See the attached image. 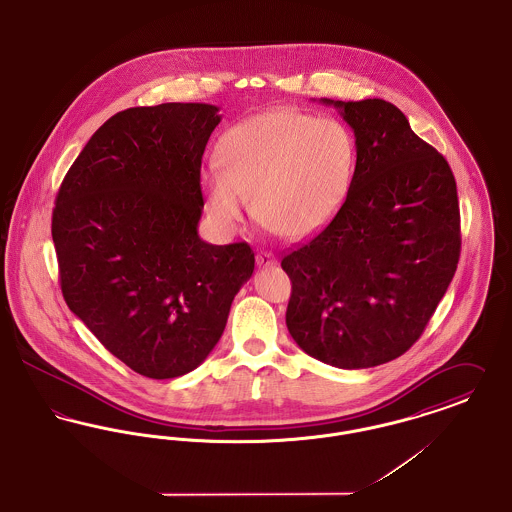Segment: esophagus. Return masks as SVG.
<instances>
[{"instance_id":"34e87169","label":"esophagus","mask_w":512,"mask_h":512,"mask_svg":"<svg viewBox=\"0 0 512 512\" xmlns=\"http://www.w3.org/2000/svg\"><path fill=\"white\" fill-rule=\"evenodd\" d=\"M255 261H257V265H259V267H263V269L276 265V259H274V255L269 253V251H259V253H257V257H255Z\"/></svg>"}]
</instances>
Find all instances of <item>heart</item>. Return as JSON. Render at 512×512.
<instances>
[{"mask_svg": "<svg viewBox=\"0 0 512 512\" xmlns=\"http://www.w3.org/2000/svg\"><path fill=\"white\" fill-rule=\"evenodd\" d=\"M354 166V143L342 123L278 108L224 133L216 168L201 174V187L216 226H238L251 199L253 214L274 234L303 240L340 211Z\"/></svg>", "mask_w": 512, "mask_h": 512, "instance_id": "obj_1", "label": "heart"}]
</instances>
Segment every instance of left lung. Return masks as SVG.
Returning a JSON list of instances; mask_svg holds the SVG:
<instances>
[{
    "label": "left lung",
    "instance_id": "obj_1",
    "mask_svg": "<svg viewBox=\"0 0 512 512\" xmlns=\"http://www.w3.org/2000/svg\"><path fill=\"white\" fill-rule=\"evenodd\" d=\"M321 102L352 127L358 158L331 224L280 263L292 280L286 325L315 360L375 367L412 348L451 284L456 181L391 102Z\"/></svg>",
    "mask_w": 512,
    "mask_h": 512
}]
</instances>
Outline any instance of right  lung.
I'll list each match as a JSON object with an SVG mask.
<instances>
[{
	"mask_svg": "<svg viewBox=\"0 0 512 512\" xmlns=\"http://www.w3.org/2000/svg\"><path fill=\"white\" fill-rule=\"evenodd\" d=\"M218 108H129L91 137L61 181L52 214L67 307L139 375L174 379L220 340L255 269L240 241L199 238L201 160Z\"/></svg>",
	"mask_w": 512,
	"mask_h": 512,
	"instance_id": "1",
	"label": "right lung"
}]
</instances>
